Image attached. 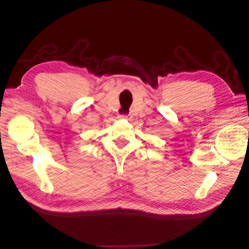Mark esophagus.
Wrapping results in <instances>:
<instances>
[{"mask_svg": "<svg viewBox=\"0 0 249 249\" xmlns=\"http://www.w3.org/2000/svg\"><path fill=\"white\" fill-rule=\"evenodd\" d=\"M120 117H122V118H124V119H130V118H131L130 114H123V115H120Z\"/></svg>", "mask_w": 249, "mask_h": 249, "instance_id": "obj_1", "label": "esophagus"}]
</instances>
